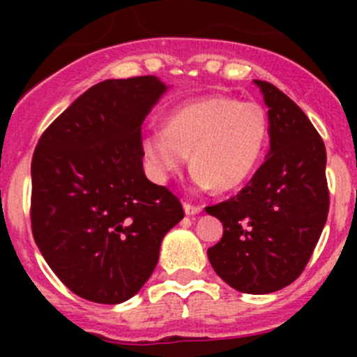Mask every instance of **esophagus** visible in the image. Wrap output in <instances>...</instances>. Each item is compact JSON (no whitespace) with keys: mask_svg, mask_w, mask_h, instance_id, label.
Returning <instances> with one entry per match:
<instances>
[{"mask_svg":"<svg viewBox=\"0 0 357 357\" xmlns=\"http://www.w3.org/2000/svg\"><path fill=\"white\" fill-rule=\"evenodd\" d=\"M183 207H185L186 215H195V214H199V212H202L200 205H193V204H190V202H185V204H183Z\"/></svg>","mask_w":357,"mask_h":357,"instance_id":"1","label":"esophagus"}]
</instances>
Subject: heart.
Here are the masks:
<instances>
[{"mask_svg": "<svg viewBox=\"0 0 357 357\" xmlns=\"http://www.w3.org/2000/svg\"><path fill=\"white\" fill-rule=\"evenodd\" d=\"M269 136L268 110L257 102L208 96L171 112L165 129L143 139L150 176L165 183L192 162L197 188L229 192L248 181Z\"/></svg>", "mask_w": 357, "mask_h": 357, "instance_id": "obj_1", "label": "heart"}]
</instances>
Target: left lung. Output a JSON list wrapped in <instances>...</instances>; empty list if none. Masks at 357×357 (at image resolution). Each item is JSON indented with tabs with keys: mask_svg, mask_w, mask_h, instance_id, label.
Returning a JSON list of instances; mask_svg holds the SVG:
<instances>
[{
	"mask_svg": "<svg viewBox=\"0 0 357 357\" xmlns=\"http://www.w3.org/2000/svg\"><path fill=\"white\" fill-rule=\"evenodd\" d=\"M254 82L269 109V153L238 195L205 207L225 228L207 255L235 290L271 294L301 276L325 228L326 150L297 103L271 82Z\"/></svg>",
	"mask_w": 357,
	"mask_h": 357,
	"instance_id": "obj_1",
	"label": "left lung"
}]
</instances>
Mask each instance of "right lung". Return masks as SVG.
Masks as SVG:
<instances>
[{
  "label": "right lung",
  "instance_id": "obj_1",
  "mask_svg": "<svg viewBox=\"0 0 357 357\" xmlns=\"http://www.w3.org/2000/svg\"><path fill=\"white\" fill-rule=\"evenodd\" d=\"M167 86L107 79L82 93L32 155L31 225L60 282L86 301L121 304L155 269L183 205L143 171L142 124Z\"/></svg>",
  "mask_w": 357,
  "mask_h": 357
}]
</instances>
